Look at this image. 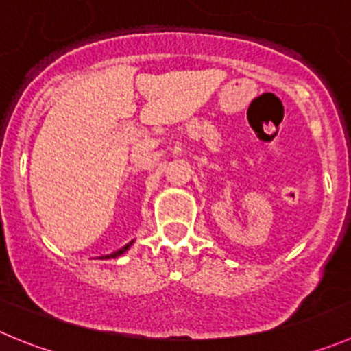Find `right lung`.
I'll return each mask as SVG.
<instances>
[{"mask_svg": "<svg viewBox=\"0 0 351 351\" xmlns=\"http://www.w3.org/2000/svg\"><path fill=\"white\" fill-rule=\"evenodd\" d=\"M131 244H133V241H131L130 244H126V245H124V247H121V250H117L116 253H112V254H107V256L104 258V260H107V258H117V256H121V254H123V253H126V251L130 250V245H131Z\"/></svg>", "mask_w": 351, "mask_h": 351, "instance_id": "right-lung-1", "label": "right lung"}]
</instances>
